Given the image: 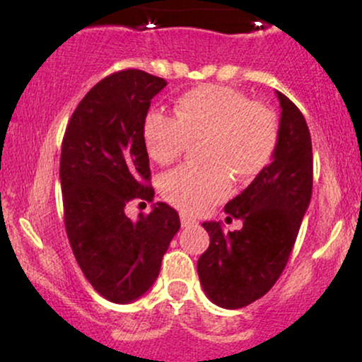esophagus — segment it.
Instances as JSON below:
<instances>
[{
  "mask_svg": "<svg viewBox=\"0 0 362 362\" xmlns=\"http://www.w3.org/2000/svg\"><path fill=\"white\" fill-rule=\"evenodd\" d=\"M196 219H192V218H189V216L187 214H181V226L182 228H191V226H196Z\"/></svg>",
  "mask_w": 362,
  "mask_h": 362,
  "instance_id": "obj_1",
  "label": "esophagus"
}]
</instances>
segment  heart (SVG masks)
<instances>
[{
	"mask_svg": "<svg viewBox=\"0 0 362 362\" xmlns=\"http://www.w3.org/2000/svg\"><path fill=\"white\" fill-rule=\"evenodd\" d=\"M143 136L158 164H171L189 143L204 139L201 158L209 166H181L163 180L164 198L185 213L201 214L229 194V175L247 182L266 170L278 146V123L236 89L206 84L177 98L175 118L149 112Z\"/></svg>",
	"mask_w": 362,
	"mask_h": 362,
	"instance_id": "obj_1",
	"label": "heart"
}]
</instances>
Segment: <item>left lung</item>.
Returning a JSON list of instances; mask_svg holds the SVG:
<instances>
[{"label":"left lung","instance_id":"8db88e82","mask_svg":"<svg viewBox=\"0 0 362 362\" xmlns=\"http://www.w3.org/2000/svg\"><path fill=\"white\" fill-rule=\"evenodd\" d=\"M281 106L273 161L224 211L243 221L224 234L221 223H203L209 247L198 259L201 286L226 309L244 308L273 288L288 264L313 194V144L303 112L276 91Z\"/></svg>","mask_w":362,"mask_h":362}]
</instances>
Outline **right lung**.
Returning <instances> with one entry per match:
<instances>
[{
	"label": "right lung",
	"instance_id": "obj_1",
	"mask_svg": "<svg viewBox=\"0 0 362 362\" xmlns=\"http://www.w3.org/2000/svg\"><path fill=\"white\" fill-rule=\"evenodd\" d=\"M163 78L124 69L95 84L83 98L61 146L59 180L64 226L79 267L103 298L128 304L156 281L164 252L180 231L166 203L131 221V199L153 201L144 121Z\"/></svg>",
	"mask_w": 362,
	"mask_h": 362
}]
</instances>
